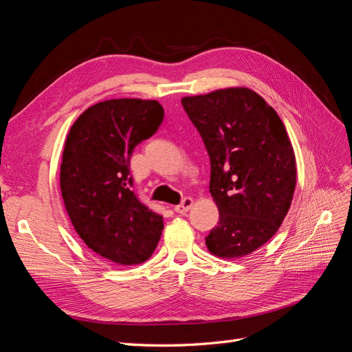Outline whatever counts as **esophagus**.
I'll use <instances>...</instances> for the list:
<instances>
[{
    "label": "esophagus",
    "mask_w": 352,
    "mask_h": 352,
    "mask_svg": "<svg viewBox=\"0 0 352 352\" xmlns=\"http://www.w3.org/2000/svg\"><path fill=\"white\" fill-rule=\"evenodd\" d=\"M192 206H194V199L190 197H186V198H184V201L180 202L179 206L175 207V211L179 212V214H184V212H186V211L192 208Z\"/></svg>",
    "instance_id": "1"
}]
</instances>
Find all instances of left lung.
I'll use <instances>...</instances> for the list:
<instances>
[{
    "instance_id": "obj_1",
    "label": "left lung",
    "mask_w": 352,
    "mask_h": 352,
    "mask_svg": "<svg viewBox=\"0 0 352 352\" xmlns=\"http://www.w3.org/2000/svg\"><path fill=\"white\" fill-rule=\"evenodd\" d=\"M182 105L210 155V194L220 214L207 248L220 258L245 257L278 232L291 207L296 164L285 124L243 87L184 97Z\"/></svg>"
}]
</instances>
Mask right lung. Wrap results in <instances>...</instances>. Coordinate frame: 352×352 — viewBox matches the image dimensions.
Instances as JSON below:
<instances>
[{
    "label": "right lung",
    "mask_w": 352,
    "mask_h": 352,
    "mask_svg": "<svg viewBox=\"0 0 352 352\" xmlns=\"http://www.w3.org/2000/svg\"><path fill=\"white\" fill-rule=\"evenodd\" d=\"M163 117L155 100H107L85 110L66 138L60 188L69 219L88 248L119 265L150 258L164 228L131 190L129 172L133 148Z\"/></svg>",
    "instance_id": "1"
}]
</instances>
